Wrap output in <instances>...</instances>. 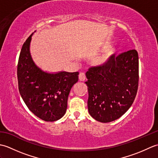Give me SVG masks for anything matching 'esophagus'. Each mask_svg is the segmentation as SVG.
<instances>
[{"label": "esophagus", "mask_w": 158, "mask_h": 158, "mask_svg": "<svg viewBox=\"0 0 158 158\" xmlns=\"http://www.w3.org/2000/svg\"><path fill=\"white\" fill-rule=\"evenodd\" d=\"M79 79L80 81H84L85 80V79H86L85 74L84 73H83V72L82 73H79Z\"/></svg>", "instance_id": "obj_1"}]
</instances>
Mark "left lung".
<instances>
[{"mask_svg":"<svg viewBox=\"0 0 158 158\" xmlns=\"http://www.w3.org/2000/svg\"><path fill=\"white\" fill-rule=\"evenodd\" d=\"M89 113L100 122H113L131 105L139 87V56L136 49L113 54L86 73Z\"/></svg>","mask_w":158,"mask_h":158,"instance_id":"obj_1","label":"left lung"}]
</instances>
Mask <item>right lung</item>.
Returning <instances> with one entry per match:
<instances>
[{"label":"right lung","instance_id":"add662e5","mask_svg":"<svg viewBox=\"0 0 158 158\" xmlns=\"http://www.w3.org/2000/svg\"><path fill=\"white\" fill-rule=\"evenodd\" d=\"M32 35L23 44L19 57V91L26 105L36 117L45 122H54L66 113L69 92L78 81L79 72H43L33 62L30 53Z\"/></svg>","mask_w":158,"mask_h":158}]
</instances>
